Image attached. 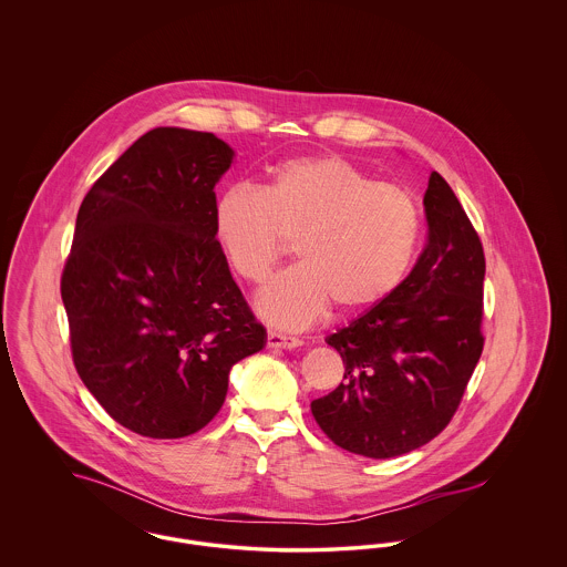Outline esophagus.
Returning a JSON list of instances; mask_svg holds the SVG:
<instances>
[{
  "label": "esophagus",
  "instance_id": "esophagus-1",
  "mask_svg": "<svg viewBox=\"0 0 567 567\" xmlns=\"http://www.w3.org/2000/svg\"><path fill=\"white\" fill-rule=\"evenodd\" d=\"M301 344V340L291 338V336H285V333H278V331H268V347L271 349H297Z\"/></svg>",
  "mask_w": 567,
  "mask_h": 567
}]
</instances>
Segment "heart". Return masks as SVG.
<instances>
[{
	"instance_id": "heart-1",
	"label": "heart",
	"mask_w": 567,
	"mask_h": 567,
	"mask_svg": "<svg viewBox=\"0 0 567 567\" xmlns=\"http://www.w3.org/2000/svg\"><path fill=\"white\" fill-rule=\"evenodd\" d=\"M216 244L229 268L264 282L296 240L301 259L257 293V312L301 329L333 303L361 315L395 293L412 266L421 213L408 190L378 183L338 155L296 157L271 167L261 189L231 185L213 210Z\"/></svg>"
}]
</instances>
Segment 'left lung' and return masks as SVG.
I'll return each mask as SVG.
<instances>
[{
  "mask_svg": "<svg viewBox=\"0 0 567 567\" xmlns=\"http://www.w3.org/2000/svg\"><path fill=\"white\" fill-rule=\"evenodd\" d=\"M423 206L427 244L412 271L324 340L340 352L344 380L310 404L312 416L354 455L400 457L433 440L457 412L485 347L481 238L437 172Z\"/></svg>",
  "mask_w": 567,
  "mask_h": 567,
  "instance_id": "obj_1",
  "label": "left lung"
}]
</instances>
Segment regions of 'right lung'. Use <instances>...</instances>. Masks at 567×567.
Wrapping results in <instances>:
<instances>
[{
  "label": "right lung",
  "instance_id": "add662e5",
  "mask_svg": "<svg viewBox=\"0 0 567 567\" xmlns=\"http://www.w3.org/2000/svg\"><path fill=\"white\" fill-rule=\"evenodd\" d=\"M231 162L215 134L157 127L76 216L61 276L74 365L110 416L146 437L206 427L229 370L268 340L213 231L215 185Z\"/></svg>",
  "mask_w": 567,
  "mask_h": 567
}]
</instances>
